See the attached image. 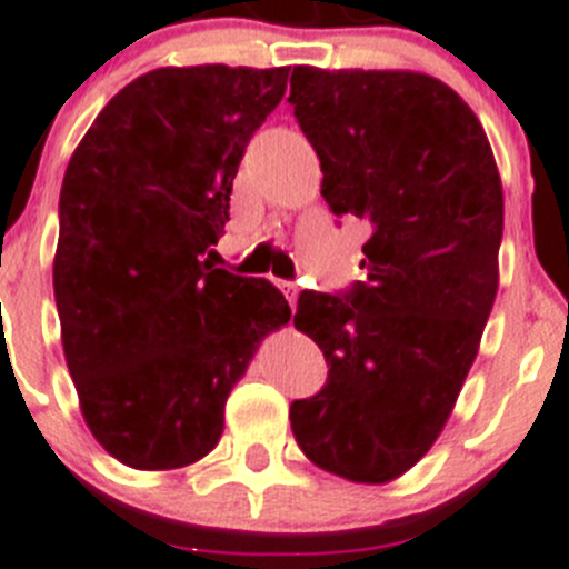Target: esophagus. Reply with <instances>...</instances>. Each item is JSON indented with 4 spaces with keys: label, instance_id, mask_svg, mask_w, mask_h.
Segmentation results:
<instances>
[{
    "label": "esophagus",
    "instance_id": "esophagus-1",
    "mask_svg": "<svg viewBox=\"0 0 569 569\" xmlns=\"http://www.w3.org/2000/svg\"><path fill=\"white\" fill-rule=\"evenodd\" d=\"M278 286L283 289V295H286V300H289L291 309H297V295H300L297 283H289V280H278Z\"/></svg>",
    "mask_w": 569,
    "mask_h": 569
}]
</instances>
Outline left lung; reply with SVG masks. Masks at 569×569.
Returning a JSON list of instances; mask_svg holds the SVG:
<instances>
[{"label":"left lung","instance_id":"8db88e82","mask_svg":"<svg viewBox=\"0 0 569 569\" xmlns=\"http://www.w3.org/2000/svg\"><path fill=\"white\" fill-rule=\"evenodd\" d=\"M289 103L331 212L373 230L365 280L297 300L328 381L291 405V432L315 466L379 486L429 452L480 350L500 286V171L469 103L423 72L295 67Z\"/></svg>","mask_w":569,"mask_h":569}]
</instances>
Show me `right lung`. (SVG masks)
Here are the masks:
<instances>
[{
    "instance_id": "add662e5",
    "label": "right lung",
    "mask_w": 569,
    "mask_h": 569,
    "mask_svg": "<svg viewBox=\"0 0 569 569\" xmlns=\"http://www.w3.org/2000/svg\"><path fill=\"white\" fill-rule=\"evenodd\" d=\"M289 67H159L109 103L69 159L52 260L83 421L129 469L216 449L260 339L291 320L263 278L212 269L247 142Z\"/></svg>"
}]
</instances>
